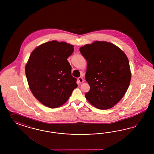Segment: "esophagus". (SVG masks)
<instances>
[{"label": "esophagus", "instance_id": "obj_1", "mask_svg": "<svg viewBox=\"0 0 154 154\" xmlns=\"http://www.w3.org/2000/svg\"><path fill=\"white\" fill-rule=\"evenodd\" d=\"M78 80H79V81L80 83H82V82H84V80L82 77H79V78L78 79Z\"/></svg>", "mask_w": 154, "mask_h": 154}]
</instances>
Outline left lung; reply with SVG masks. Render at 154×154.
<instances>
[{"label":"left lung","instance_id":"8db88e82","mask_svg":"<svg viewBox=\"0 0 154 154\" xmlns=\"http://www.w3.org/2000/svg\"><path fill=\"white\" fill-rule=\"evenodd\" d=\"M87 61L85 79L90 91L85 97L91 105L108 109L119 102L129 88L131 71L125 54L114 44L96 41L81 47Z\"/></svg>","mask_w":154,"mask_h":154}]
</instances>
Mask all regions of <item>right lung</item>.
I'll use <instances>...</instances> for the list:
<instances>
[{"label": "right lung", "instance_id": "add662e5", "mask_svg": "<svg viewBox=\"0 0 154 154\" xmlns=\"http://www.w3.org/2000/svg\"><path fill=\"white\" fill-rule=\"evenodd\" d=\"M74 46L52 41L37 47L25 65L28 85L34 97L51 108L60 107L77 87L67 59Z\"/></svg>", "mask_w": 154, "mask_h": 154}]
</instances>
